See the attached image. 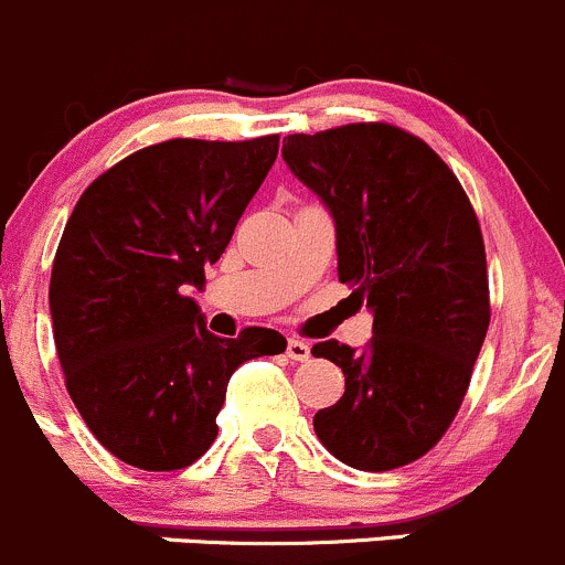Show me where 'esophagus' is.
<instances>
[{"instance_id": "34e87169", "label": "esophagus", "mask_w": 565, "mask_h": 565, "mask_svg": "<svg viewBox=\"0 0 565 565\" xmlns=\"http://www.w3.org/2000/svg\"><path fill=\"white\" fill-rule=\"evenodd\" d=\"M285 353H288V359H294V362H307V359H310V345H307L305 340H288Z\"/></svg>"}]
</instances>
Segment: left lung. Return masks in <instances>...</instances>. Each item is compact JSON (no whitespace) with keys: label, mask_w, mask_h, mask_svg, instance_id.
<instances>
[{"label":"left lung","mask_w":565,"mask_h":565,"mask_svg":"<svg viewBox=\"0 0 565 565\" xmlns=\"http://www.w3.org/2000/svg\"><path fill=\"white\" fill-rule=\"evenodd\" d=\"M282 160L321 198L337 271L372 312L367 351L326 340L345 394L312 418L318 440L359 470L427 455L455 422L490 326L479 220L451 168L422 138L381 125L282 141Z\"/></svg>","instance_id":"1"}]
</instances>
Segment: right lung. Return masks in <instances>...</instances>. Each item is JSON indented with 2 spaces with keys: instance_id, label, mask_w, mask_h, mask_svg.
<instances>
[{
  "instance_id": "obj_1",
  "label": "right lung",
  "mask_w": 565,
  "mask_h": 565,
  "mask_svg": "<svg viewBox=\"0 0 565 565\" xmlns=\"http://www.w3.org/2000/svg\"><path fill=\"white\" fill-rule=\"evenodd\" d=\"M277 149L280 136L154 143L97 177L70 214L49 288L56 353L86 427L121 462L193 465L217 438L234 370L285 351L280 331L260 326L214 337L188 296Z\"/></svg>"
}]
</instances>
